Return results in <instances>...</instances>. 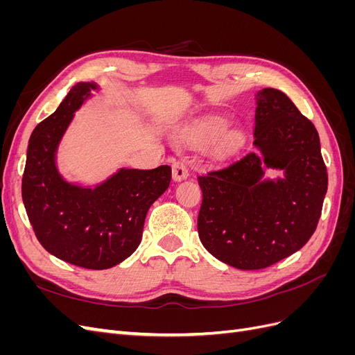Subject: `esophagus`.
<instances>
[{
  "instance_id": "34e87169",
  "label": "esophagus",
  "mask_w": 355,
  "mask_h": 355,
  "mask_svg": "<svg viewBox=\"0 0 355 355\" xmlns=\"http://www.w3.org/2000/svg\"><path fill=\"white\" fill-rule=\"evenodd\" d=\"M171 171H173V180L175 182H180V180H185L188 178V168L185 166L184 161H175L173 164H171Z\"/></svg>"
}]
</instances>
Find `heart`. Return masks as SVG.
<instances>
[{
    "label": "heart",
    "mask_w": 355,
    "mask_h": 355,
    "mask_svg": "<svg viewBox=\"0 0 355 355\" xmlns=\"http://www.w3.org/2000/svg\"><path fill=\"white\" fill-rule=\"evenodd\" d=\"M225 125H227V123L223 120H213L210 123L202 124L194 128V130L188 132L184 136V142L192 146H206L216 141V139L223 133ZM231 142H232V137L225 136L222 139V146H228Z\"/></svg>",
    "instance_id": "b5f03b06"
}]
</instances>
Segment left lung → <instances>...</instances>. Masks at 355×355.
<instances>
[{"mask_svg":"<svg viewBox=\"0 0 355 355\" xmlns=\"http://www.w3.org/2000/svg\"><path fill=\"white\" fill-rule=\"evenodd\" d=\"M254 99V151L198 176L200 240L239 270H262L302 249L327 192L314 124L280 90L262 89ZM268 168L284 178H266Z\"/></svg>","mask_w":355,"mask_h":355,"instance_id":"left-lung-1","label":"left lung"}]
</instances>
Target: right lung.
<instances>
[{
  "instance_id": "obj_1",
  "label": "right lung",
  "mask_w": 355,
  "mask_h": 355,
  "mask_svg": "<svg viewBox=\"0 0 355 355\" xmlns=\"http://www.w3.org/2000/svg\"><path fill=\"white\" fill-rule=\"evenodd\" d=\"M101 87L78 83L59 108L32 132L22 198L38 241L59 259L87 270H108L133 254L144 223L170 185L171 168H120L93 187L68 182L58 168V149L85 101Z\"/></svg>"
}]
</instances>
